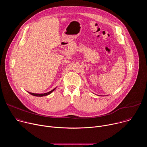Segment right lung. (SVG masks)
<instances>
[{"label":"right lung","mask_w":147,"mask_h":147,"mask_svg":"<svg viewBox=\"0 0 147 147\" xmlns=\"http://www.w3.org/2000/svg\"><path fill=\"white\" fill-rule=\"evenodd\" d=\"M56 88L53 89L52 91L48 92H47V93H44V94H34V93H32V92H28L29 94H30L31 95H34V96H47V95H48L49 94H51L53 91H55V90L56 89Z\"/></svg>","instance_id":"obj_1"}]
</instances>
